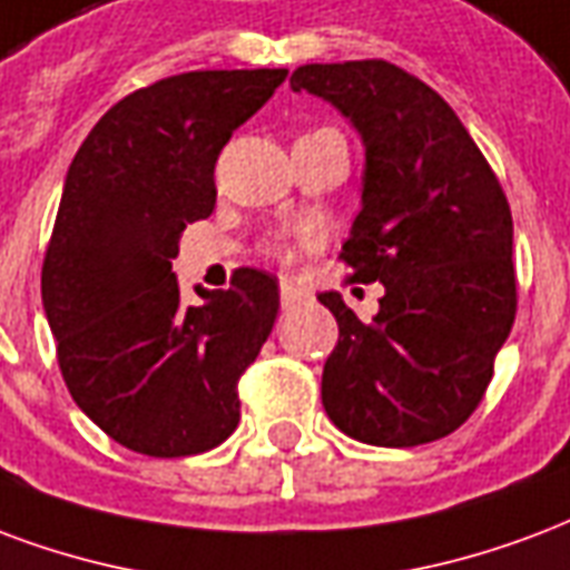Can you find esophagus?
<instances>
[{
  "instance_id": "obj_1",
  "label": "esophagus",
  "mask_w": 570,
  "mask_h": 570,
  "mask_svg": "<svg viewBox=\"0 0 570 570\" xmlns=\"http://www.w3.org/2000/svg\"><path fill=\"white\" fill-rule=\"evenodd\" d=\"M281 302H284V307H298L305 305L307 302V293L305 289H298L296 284H281Z\"/></svg>"
}]
</instances>
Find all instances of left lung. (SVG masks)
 <instances>
[{"label": "left lung", "mask_w": 570, "mask_h": 570, "mask_svg": "<svg viewBox=\"0 0 570 570\" xmlns=\"http://www.w3.org/2000/svg\"><path fill=\"white\" fill-rule=\"evenodd\" d=\"M289 87L362 135V208L341 259L350 281L386 289L371 323L338 293L317 296L338 320L323 407L362 444L438 441L474 414L517 317L508 196L456 111L392 62H311Z\"/></svg>", "instance_id": "obj_1"}]
</instances>
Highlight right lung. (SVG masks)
I'll return each mask as SVG.
<instances>
[{
    "label": "right lung",
    "mask_w": 570,
    "mask_h": 570,
    "mask_svg": "<svg viewBox=\"0 0 570 570\" xmlns=\"http://www.w3.org/2000/svg\"><path fill=\"white\" fill-rule=\"evenodd\" d=\"M286 69L187 71L129 92L71 159L41 302L71 399L117 444L156 459L205 453L242 420L238 381L277 317V277L180 302L171 259L217 202L214 166Z\"/></svg>",
    "instance_id": "add662e5"
}]
</instances>
